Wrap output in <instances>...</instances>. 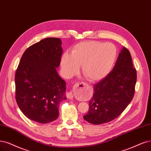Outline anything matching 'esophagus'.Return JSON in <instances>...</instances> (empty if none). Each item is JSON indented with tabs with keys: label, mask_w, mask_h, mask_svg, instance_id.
<instances>
[{
	"label": "esophagus",
	"mask_w": 151,
	"mask_h": 151,
	"mask_svg": "<svg viewBox=\"0 0 151 151\" xmlns=\"http://www.w3.org/2000/svg\"><path fill=\"white\" fill-rule=\"evenodd\" d=\"M79 85H81V83H80V82L76 83V84L75 85V87H78V86H79ZM66 96H67V98H68L72 99L73 98V94L72 91H69V92H68V93H66Z\"/></svg>",
	"instance_id": "obj_1"
}]
</instances>
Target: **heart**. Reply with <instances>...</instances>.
Segmentation results:
<instances>
[{
	"label": "heart",
	"instance_id": "b5f03b06",
	"mask_svg": "<svg viewBox=\"0 0 151 151\" xmlns=\"http://www.w3.org/2000/svg\"><path fill=\"white\" fill-rule=\"evenodd\" d=\"M116 47L111 43L98 41L80 43L73 49L71 54L65 53L61 60V65L67 77L76 74L82 66L83 75L90 81L102 79L115 62Z\"/></svg>",
	"mask_w": 151,
	"mask_h": 151
}]
</instances>
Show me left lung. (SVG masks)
<instances>
[{
    "mask_svg": "<svg viewBox=\"0 0 151 151\" xmlns=\"http://www.w3.org/2000/svg\"><path fill=\"white\" fill-rule=\"evenodd\" d=\"M136 80V70L133 67L131 53L126 48H122L113 70L94 84L93 96L89 102L90 109L83 118L96 125L116 119L132 101Z\"/></svg>",
    "mask_w": 151,
    "mask_h": 151,
    "instance_id": "obj_1",
    "label": "left lung"
}]
</instances>
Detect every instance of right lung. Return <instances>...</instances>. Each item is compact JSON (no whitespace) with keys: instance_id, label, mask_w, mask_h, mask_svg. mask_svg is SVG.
I'll use <instances>...</instances> for the list:
<instances>
[{"instance_id":"add662e5","label":"right lung","mask_w":151,"mask_h":151,"mask_svg":"<svg viewBox=\"0 0 151 151\" xmlns=\"http://www.w3.org/2000/svg\"><path fill=\"white\" fill-rule=\"evenodd\" d=\"M58 38H47L28 48L15 72V99L29 119L47 124L59 116L60 103L66 99L65 81L56 68L63 50Z\"/></svg>"}]
</instances>
